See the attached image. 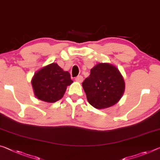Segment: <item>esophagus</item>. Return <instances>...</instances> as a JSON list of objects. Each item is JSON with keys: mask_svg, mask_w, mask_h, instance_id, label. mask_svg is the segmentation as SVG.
<instances>
[{"mask_svg": "<svg viewBox=\"0 0 160 160\" xmlns=\"http://www.w3.org/2000/svg\"><path fill=\"white\" fill-rule=\"evenodd\" d=\"M75 80H76V82H77L78 83H82L83 80V77H82V76H78V77H77L75 78Z\"/></svg>", "mask_w": 160, "mask_h": 160, "instance_id": "34e87169", "label": "esophagus"}]
</instances>
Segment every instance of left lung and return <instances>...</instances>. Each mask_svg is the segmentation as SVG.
<instances>
[{"instance_id": "obj_1", "label": "left lung", "mask_w": 160, "mask_h": 160, "mask_svg": "<svg viewBox=\"0 0 160 160\" xmlns=\"http://www.w3.org/2000/svg\"><path fill=\"white\" fill-rule=\"evenodd\" d=\"M90 72L82 83L88 103L97 109L116 104L125 89L124 78L119 69L111 63H99Z\"/></svg>"}]
</instances>
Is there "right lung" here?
<instances>
[{
	"label": "right lung",
	"mask_w": 160,
	"mask_h": 160,
	"mask_svg": "<svg viewBox=\"0 0 160 160\" xmlns=\"http://www.w3.org/2000/svg\"><path fill=\"white\" fill-rule=\"evenodd\" d=\"M72 83L69 72L63 71L56 63L43 66L34 73L31 80L36 97L48 103L61 99Z\"/></svg>",
	"instance_id": "obj_1"
}]
</instances>
